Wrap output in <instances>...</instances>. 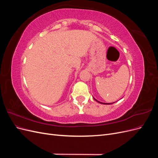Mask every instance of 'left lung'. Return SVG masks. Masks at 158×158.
<instances>
[{
    "label": "left lung",
    "instance_id": "obj_1",
    "mask_svg": "<svg viewBox=\"0 0 158 158\" xmlns=\"http://www.w3.org/2000/svg\"><path fill=\"white\" fill-rule=\"evenodd\" d=\"M94 100H95V101H96L97 102L100 103H102V104H104V105H110V104H112V103H115V102H113V103H103V102H99V101H98V100H97L96 99H95L94 98Z\"/></svg>",
    "mask_w": 158,
    "mask_h": 158
}]
</instances>
